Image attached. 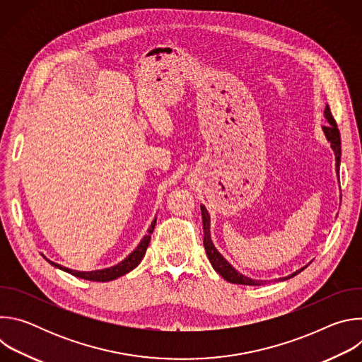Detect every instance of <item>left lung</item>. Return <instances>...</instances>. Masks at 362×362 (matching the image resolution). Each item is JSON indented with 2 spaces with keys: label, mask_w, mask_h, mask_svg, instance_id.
I'll return each instance as SVG.
<instances>
[{
  "label": "left lung",
  "mask_w": 362,
  "mask_h": 362,
  "mask_svg": "<svg viewBox=\"0 0 362 362\" xmlns=\"http://www.w3.org/2000/svg\"><path fill=\"white\" fill-rule=\"evenodd\" d=\"M325 117L328 119V126H324V133L327 136V139L331 141V147L334 148L335 151V160H337V172L339 170V162H341V137H339V130L337 127V122L331 113V109L329 106L325 107ZM202 209V219H203V246H204V250H206V255H208L209 261L214 267V269L223 278L226 279L228 282L230 284H238V285H252V286H259V285H264L267 284V281H261V279H250L245 275H242L240 272H238L226 259L225 257L218 252V249L214 246L212 243V239H211V218H209V214L208 211H206L204 206H200ZM305 268L293 272L292 275L284 278V279H289L295 275H298L299 272H302Z\"/></svg>",
  "instance_id": "obj_1"
}]
</instances>
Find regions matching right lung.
I'll return each instance as SVG.
<instances>
[{"instance_id": "add662e5", "label": "right lung", "mask_w": 362, "mask_h": 362, "mask_svg": "<svg viewBox=\"0 0 362 362\" xmlns=\"http://www.w3.org/2000/svg\"><path fill=\"white\" fill-rule=\"evenodd\" d=\"M154 225H156V219H154L151 222V226L148 228L147 230V235L141 239L140 245L126 257V259L123 262H120L119 265L116 267H112V268H107V269H100V271H91V272H78V271H73V269H69V268H64L56 262H51L48 261L51 265L56 267V268H60L77 278H81V279H87V281H94V282H109V281H113L116 278H120L123 275H126L127 272L133 271L143 259V256L146 255V250H147V246H148V242H150V238H151V233H153V229H154Z\"/></svg>"}]
</instances>
